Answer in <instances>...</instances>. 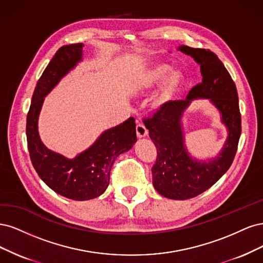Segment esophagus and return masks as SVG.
Instances as JSON below:
<instances>
[{"label":"esophagus","mask_w":263,"mask_h":263,"mask_svg":"<svg viewBox=\"0 0 263 263\" xmlns=\"http://www.w3.org/2000/svg\"><path fill=\"white\" fill-rule=\"evenodd\" d=\"M137 135H138V138H144V137H146L147 135V129L145 128V125H144L143 123H138L137 124Z\"/></svg>","instance_id":"obj_1"}]
</instances>
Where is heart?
Wrapping results in <instances>:
<instances>
[{"instance_id":"heart-1","label":"heart","mask_w":263,"mask_h":263,"mask_svg":"<svg viewBox=\"0 0 263 263\" xmlns=\"http://www.w3.org/2000/svg\"><path fill=\"white\" fill-rule=\"evenodd\" d=\"M168 71H169L168 65L162 64V65L155 66L154 69L146 72L142 76L141 80H139L138 87L140 89H148V88H153L154 86H157L158 84L165 79ZM181 84H182L181 73L173 72L168 76V79L164 84L162 91H160L159 97L157 99V104L162 105V104H165L169 99H172L177 94V91L179 90Z\"/></svg>"}]
</instances>
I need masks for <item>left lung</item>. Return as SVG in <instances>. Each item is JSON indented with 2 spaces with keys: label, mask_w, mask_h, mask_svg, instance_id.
Here are the masks:
<instances>
[{
  "label": "left lung",
  "mask_w": 263,
  "mask_h": 263,
  "mask_svg": "<svg viewBox=\"0 0 263 263\" xmlns=\"http://www.w3.org/2000/svg\"><path fill=\"white\" fill-rule=\"evenodd\" d=\"M181 52L200 64L202 82L193 86L184 100H169L153 116L144 119L157 151L152 167L154 188L163 197L187 200L212 187L231 167L241 133L238 94L231 74L209 49L179 47ZM196 98H209L220 110L229 138L219 156L209 163L192 160L183 145L180 119L183 110Z\"/></svg>",
  "instance_id": "obj_1"
}]
</instances>
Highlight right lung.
I'll list each match as a JSON object with an SVG mask.
<instances>
[{"label":"right lung","instance_id":"1","mask_svg":"<svg viewBox=\"0 0 263 263\" xmlns=\"http://www.w3.org/2000/svg\"><path fill=\"white\" fill-rule=\"evenodd\" d=\"M82 44H72L55 52L37 83L26 122L27 146L33 168L48 187L76 201L90 200L103 194L109 184L116 158L137 142L133 117L105 131L88 149L73 159L48 149L40 141L37 123L44 98L82 60Z\"/></svg>","mask_w":263,"mask_h":263}]
</instances>
